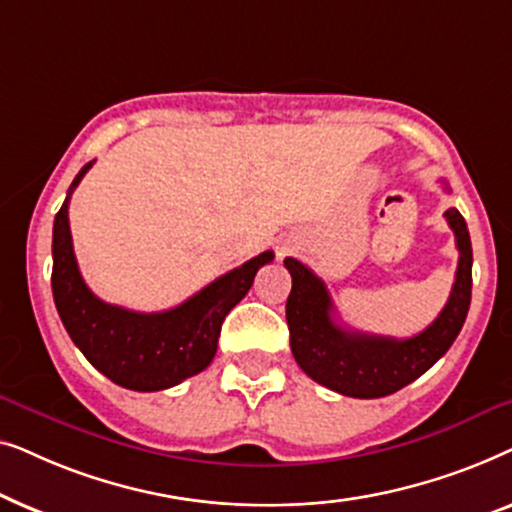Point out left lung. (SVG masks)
Here are the masks:
<instances>
[{
	"label": "left lung",
	"instance_id": "left-lung-1",
	"mask_svg": "<svg viewBox=\"0 0 512 512\" xmlns=\"http://www.w3.org/2000/svg\"><path fill=\"white\" fill-rule=\"evenodd\" d=\"M445 219L459 249L452 293L438 317L422 333L405 340L340 326L326 284L296 258H284L293 279L286 300L291 352L314 382L352 398L389 396L415 382L452 347L471 305L473 249L459 209H447Z\"/></svg>",
	"mask_w": 512,
	"mask_h": 512
}]
</instances>
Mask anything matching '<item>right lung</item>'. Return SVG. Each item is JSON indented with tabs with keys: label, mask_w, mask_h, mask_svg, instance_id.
I'll return each instance as SVG.
<instances>
[{
	"label": "right lung",
	"mask_w": 512,
	"mask_h": 512,
	"mask_svg": "<svg viewBox=\"0 0 512 512\" xmlns=\"http://www.w3.org/2000/svg\"><path fill=\"white\" fill-rule=\"evenodd\" d=\"M93 163L81 167L55 214L51 275L55 307L74 345L118 387L170 389L212 363L223 319L247 296L258 268L268 265L275 254L263 251L172 310L146 314L104 303L83 282L69 233V198Z\"/></svg>",
	"instance_id": "right-lung-1"
}]
</instances>
